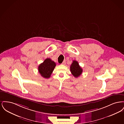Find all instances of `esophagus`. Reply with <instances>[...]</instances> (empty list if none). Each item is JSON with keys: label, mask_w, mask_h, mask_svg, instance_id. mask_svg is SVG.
I'll return each mask as SVG.
<instances>
[{"label": "esophagus", "mask_w": 124, "mask_h": 124, "mask_svg": "<svg viewBox=\"0 0 124 124\" xmlns=\"http://www.w3.org/2000/svg\"><path fill=\"white\" fill-rule=\"evenodd\" d=\"M65 64H66V61H65V60H64V61H63V63L61 64V65H65Z\"/></svg>", "instance_id": "1"}]
</instances>
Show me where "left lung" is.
Segmentation results:
<instances>
[{
	"label": "left lung",
	"instance_id": "8db88e82",
	"mask_svg": "<svg viewBox=\"0 0 124 124\" xmlns=\"http://www.w3.org/2000/svg\"><path fill=\"white\" fill-rule=\"evenodd\" d=\"M70 71L71 74L75 78L79 77L82 73V68L79 66L78 63L76 60H73L70 66Z\"/></svg>",
	"mask_w": 124,
	"mask_h": 124
}]
</instances>
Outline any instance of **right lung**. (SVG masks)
I'll return each mask as SVG.
<instances>
[{
    "mask_svg": "<svg viewBox=\"0 0 124 124\" xmlns=\"http://www.w3.org/2000/svg\"><path fill=\"white\" fill-rule=\"evenodd\" d=\"M55 66L56 63L51 59L47 58L39 65L38 70L42 77L48 78L51 77Z\"/></svg>",
    "mask_w": 124,
    "mask_h": 124,
    "instance_id": "1",
    "label": "right lung"
}]
</instances>
